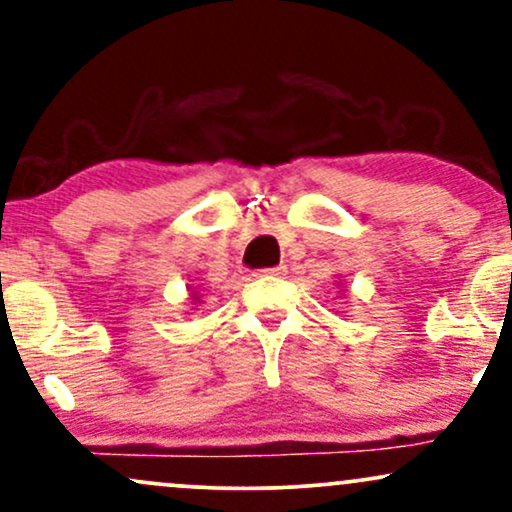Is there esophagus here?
I'll list each match as a JSON object with an SVG mask.
<instances>
[{"mask_svg": "<svg viewBox=\"0 0 512 512\" xmlns=\"http://www.w3.org/2000/svg\"><path fill=\"white\" fill-rule=\"evenodd\" d=\"M286 272V267H269V269H260V274H267V276H279V274H284Z\"/></svg>", "mask_w": 512, "mask_h": 512, "instance_id": "1", "label": "esophagus"}]
</instances>
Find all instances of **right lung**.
<instances>
[{
	"label": "right lung",
	"mask_w": 512,
	"mask_h": 512,
	"mask_svg": "<svg viewBox=\"0 0 512 512\" xmlns=\"http://www.w3.org/2000/svg\"><path fill=\"white\" fill-rule=\"evenodd\" d=\"M197 298H199V296H195V301H197Z\"/></svg>",
	"instance_id": "add662e5"
}]
</instances>
